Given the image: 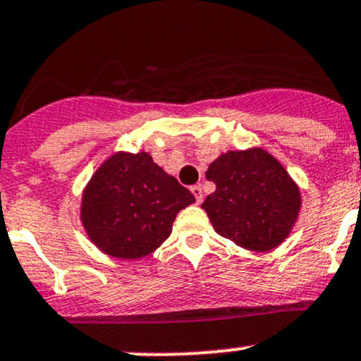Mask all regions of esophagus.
Here are the masks:
<instances>
[{"mask_svg": "<svg viewBox=\"0 0 361 361\" xmlns=\"http://www.w3.org/2000/svg\"><path fill=\"white\" fill-rule=\"evenodd\" d=\"M190 190H192V194H194V197H195V201H197V204H201L202 199H204L201 185H194V187H192Z\"/></svg>", "mask_w": 361, "mask_h": 361, "instance_id": "obj_1", "label": "esophagus"}]
</instances>
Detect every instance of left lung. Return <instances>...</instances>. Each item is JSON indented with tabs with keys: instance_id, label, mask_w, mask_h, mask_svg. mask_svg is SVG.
Listing matches in <instances>:
<instances>
[{
	"instance_id": "8db88e82",
	"label": "left lung",
	"mask_w": 361,
	"mask_h": 361,
	"mask_svg": "<svg viewBox=\"0 0 361 361\" xmlns=\"http://www.w3.org/2000/svg\"><path fill=\"white\" fill-rule=\"evenodd\" d=\"M216 185L202 209L221 238L251 251H271L288 238L302 207L300 188L262 147L228 150L209 164Z\"/></svg>"
}]
</instances>
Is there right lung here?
<instances>
[{"label":"right lung","mask_w":361,"mask_h":361,"mask_svg":"<svg viewBox=\"0 0 361 361\" xmlns=\"http://www.w3.org/2000/svg\"><path fill=\"white\" fill-rule=\"evenodd\" d=\"M192 202L194 195L148 152H116L83 188L80 221L104 255L137 260L162 246L176 214Z\"/></svg>","instance_id":"obj_1"}]
</instances>
